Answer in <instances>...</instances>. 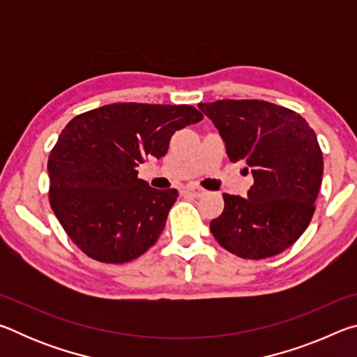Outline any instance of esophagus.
<instances>
[{
    "label": "esophagus",
    "mask_w": 357,
    "mask_h": 357,
    "mask_svg": "<svg viewBox=\"0 0 357 357\" xmlns=\"http://www.w3.org/2000/svg\"><path fill=\"white\" fill-rule=\"evenodd\" d=\"M184 193L189 197H193V198H200L204 195V190L200 189V187H195V185H187L184 189Z\"/></svg>",
    "instance_id": "obj_1"
}]
</instances>
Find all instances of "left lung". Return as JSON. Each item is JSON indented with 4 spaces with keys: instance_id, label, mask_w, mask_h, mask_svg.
<instances>
[{
    "instance_id": "1",
    "label": "left lung",
    "mask_w": 357,
    "mask_h": 357,
    "mask_svg": "<svg viewBox=\"0 0 357 357\" xmlns=\"http://www.w3.org/2000/svg\"><path fill=\"white\" fill-rule=\"evenodd\" d=\"M198 107L219 130L229 160H243L253 176L247 198L223 193L213 236L247 259L288 249L315 213L323 178L317 134L301 114L271 102L223 99Z\"/></svg>"
}]
</instances>
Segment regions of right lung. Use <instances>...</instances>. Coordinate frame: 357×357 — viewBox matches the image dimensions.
Wrapping results in <instances>:
<instances>
[{"instance_id":"right-lung-1","label":"right lung","mask_w":357,"mask_h":357,"mask_svg":"<svg viewBox=\"0 0 357 357\" xmlns=\"http://www.w3.org/2000/svg\"><path fill=\"white\" fill-rule=\"evenodd\" d=\"M202 119L190 105L119 102L66 126L48 157V197L78 249L119 264L155 244L178 190L153 189L137 167L146 157H164L174 132Z\"/></svg>"}]
</instances>
